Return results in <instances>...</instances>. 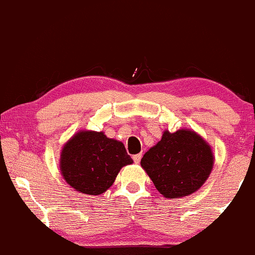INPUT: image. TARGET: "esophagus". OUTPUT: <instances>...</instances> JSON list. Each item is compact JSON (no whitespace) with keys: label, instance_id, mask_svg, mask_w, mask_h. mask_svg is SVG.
Returning a JSON list of instances; mask_svg holds the SVG:
<instances>
[{"label":"esophagus","instance_id":"esophagus-1","mask_svg":"<svg viewBox=\"0 0 255 255\" xmlns=\"http://www.w3.org/2000/svg\"><path fill=\"white\" fill-rule=\"evenodd\" d=\"M132 158H133L134 163H139L140 158H142V154H136V155H133Z\"/></svg>","mask_w":255,"mask_h":255}]
</instances>
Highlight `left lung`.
Wrapping results in <instances>:
<instances>
[{
    "mask_svg": "<svg viewBox=\"0 0 255 255\" xmlns=\"http://www.w3.org/2000/svg\"><path fill=\"white\" fill-rule=\"evenodd\" d=\"M140 166L164 198H180L206 181L214 167V152L192 130H166L160 142L145 152Z\"/></svg>",
    "mask_w": 255,
    "mask_h": 255,
    "instance_id": "obj_1",
    "label": "left lung"
}]
</instances>
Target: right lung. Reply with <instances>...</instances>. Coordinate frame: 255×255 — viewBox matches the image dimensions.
Here are the masks:
<instances>
[{
    "label": "right lung",
    "instance_id": "add662e5",
    "mask_svg": "<svg viewBox=\"0 0 255 255\" xmlns=\"http://www.w3.org/2000/svg\"><path fill=\"white\" fill-rule=\"evenodd\" d=\"M132 162L122 142L104 132L82 130L63 146L59 169L74 190L99 196L112 186L122 167Z\"/></svg>",
    "mask_w": 255,
    "mask_h": 255
}]
</instances>
